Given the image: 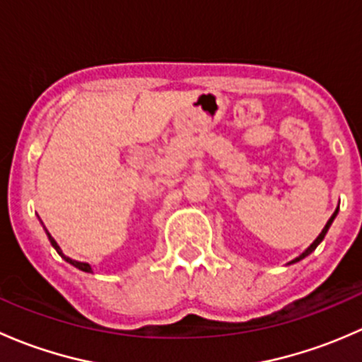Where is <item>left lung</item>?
<instances>
[{
	"instance_id": "obj_1",
	"label": "left lung",
	"mask_w": 362,
	"mask_h": 362,
	"mask_svg": "<svg viewBox=\"0 0 362 362\" xmlns=\"http://www.w3.org/2000/svg\"><path fill=\"white\" fill-rule=\"evenodd\" d=\"M337 215H338V208H337V210H334V214H333V215H331V218H329V221H327V224H326V226H324L322 233H320V235H319V236H317V238H315V242H313V243H312V245H310V247H308V249H306L305 252H303V254H301V255H299V257H296V259H293V261H291V262H289V264H293V262H298V261H301V259H305V257H306V255H310V254H312V252H313V250H315V249H317V245H319V243H320V242H322V240H324V236H326L327 229H329V226H331V224H333V221H334V217H337Z\"/></svg>"
}]
</instances>
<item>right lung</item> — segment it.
Instances as JSON below:
<instances>
[{
	"instance_id": "right-lung-1",
	"label": "right lung",
	"mask_w": 362,
	"mask_h": 362,
	"mask_svg": "<svg viewBox=\"0 0 362 362\" xmlns=\"http://www.w3.org/2000/svg\"><path fill=\"white\" fill-rule=\"evenodd\" d=\"M45 231H47V229H45ZM47 236H49V240H50V245H52V247H54V249H56V250H57V254H59V255H61V257H63V259H64V261H66V262H69V264H71V266H75V268L82 269V272H86V273H93V268H90V266H89V264H87V262L73 261V259H69V257H66V255H64V254H63V250H61V247H59V245H57V242H56V240H54V238H52V236H50V233H49V231H47Z\"/></svg>"
}]
</instances>
